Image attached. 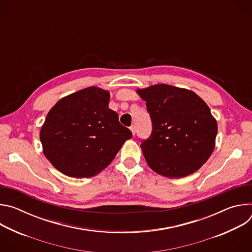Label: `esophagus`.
Listing matches in <instances>:
<instances>
[{
    "label": "esophagus",
    "mask_w": 252,
    "mask_h": 252,
    "mask_svg": "<svg viewBox=\"0 0 252 252\" xmlns=\"http://www.w3.org/2000/svg\"><path fill=\"white\" fill-rule=\"evenodd\" d=\"M129 128H130V130H131V132H132V135H134V134H135V126H131Z\"/></svg>",
    "instance_id": "obj_1"
}]
</instances>
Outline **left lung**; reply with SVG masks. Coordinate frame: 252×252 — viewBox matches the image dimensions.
Masks as SVG:
<instances>
[{
    "label": "left lung",
    "instance_id": "obj_1",
    "mask_svg": "<svg viewBox=\"0 0 252 252\" xmlns=\"http://www.w3.org/2000/svg\"><path fill=\"white\" fill-rule=\"evenodd\" d=\"M147 103L153 131L142 140L149 166L166 177H184L198 170L211 156L218 123L208 105L192 91L169 85L136 90Z\"/></svg>",
    "mask_w": 252,
    "mask_h": 252
}]
</instances>
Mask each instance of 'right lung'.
Wrapping results in <instances>:
<instances>
[{
    "label": "right lung",
    "instance_id": "1",
    "mask_svg": "<svg viewBox=\"0 0 252 252\" xmlns=\"http://www.w3.org/2000/svg\"><path fill=\"white\" fill-rule=\"evenodd\" d=\"M110 93L90 87L61 98L40 131L43 152L62 173L92 177L109 165L131 131L109 109Z\"/></svg>",
    "mask_w": 252,
    "mask_h": 252
}]
</instances>
